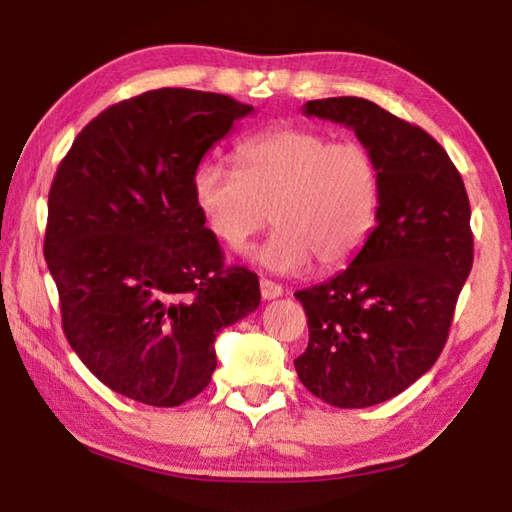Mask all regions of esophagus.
Wrapping results in <instances>:
<instances>
[{
    "label": "esophagus",
    "instance_id": "34e87169",
    "mask_svg": "<svg viewBox=\"0 0 512 512\" xmlns=\"http://www.w3.org/2000/svg\"><path fill=\"white\" fill-rule=\"evenodd\" d=\"M259 289H262V298L264 300H275V298H280L282 293H284V289L280 287V284L266 280V277H262V280H259Z\"/></svg>",
    "mask_w": 512,
    "mask_h": 512
}]
</instances>
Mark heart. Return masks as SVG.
I'll use <instances>...</instances> for the list:
<instances>
[{
    "label": "heart",
    "instance_id": "heart-1",
    "mask_svg": "<svg viewBox=\"0 0 512 512\" xmlns=\"http://www.w3.org/2000/svg\"><path fill=\"white\" fill-rule=\"evenodd\" d=\"M239 169L219 158L196 164L192 196L207 230L230 248L268 223L273 237L250 257L273 273L348 264L377 223L381 173L366 144L332 142L311 128H273L237 149Z\"/></svg>",
    "mask_w": 512,
    "mask_h": 512
}]
</instances>
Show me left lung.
<instances>
[{
    "instance_id": "8db88e82",
    "label": "left lung",
    "mask_w": 512,
    "mask_h": 512,
    "mask_svg": "<svg viewBox=\"0 0 512 512\" xmlns=\"http://www.w3.org/2000/svg\"><path fill=\"white\" fill-rule=\"evenodd\" d=\"M307 117L352 128L381 173L377 225L350 266L298 291L309 325L293 361L302 384L339 409L400 395L445 348L472 271L470 201L443 146L359 97L307 101Z\"/></svg>"
}]
</instances>
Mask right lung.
Returning a JSON list of instances; mask_svg holds the SVG:
<instances>
[{
  "label": "right lung",
  "instance_id": "obj_1",
  "mask_svg": "<svg viewBox=\"0 0 512 512\" xmlns=\"http://www.w3.org/2000/svg\"><path fill=\"white\" fill-rule=\"evenodd\" d=\"M250 112L216 92H144L94 117L51 183L45 259L65 336L135 402L201 393L216 334L262 300L255 273L223 266L192 196L196 164Z\"/></svg>",
  "mask_w": 512,
  "mask_h": 512
}]
</instances>
